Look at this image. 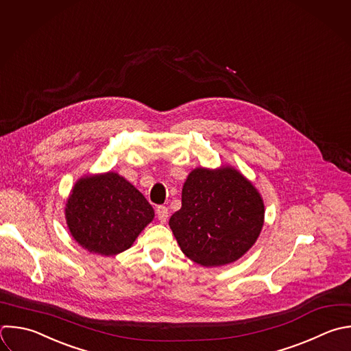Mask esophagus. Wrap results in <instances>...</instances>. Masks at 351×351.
Returning a JSON list of instances; mask_svg holds the SVG:
<instances>
[{
    "instance_id": "obj_1",
    "label": "esophagus",
    "mask_w": 351,
    "mask_h": 351,
    "mask_svg": "<svg viewBox=\"0 0 351 351\" xmlns=\"http://www.w3.org/2000/svg\"><path fill=\"white\" fill-rule=\"evenodd\" d=\"M156 215H158V219H159L162 223L166 222V219H167V217H169V210H167V207L159 206V207L156 208Z\"/></svg>"
}]
</instances>
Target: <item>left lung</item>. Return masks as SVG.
Here are the masks:
<instances>
[{
  "label": "left lung",
  "instance_id": "1",
  "mask_svg": "<svg viewBox=\"0 0 351 351\" xmlns=\"http://www.w3.org/2000/svg\"><path fill=\"white\" fill-rule=\"evenodd\" d=\"M263 217L259 193L237 170L196 169L184 184L182 206L169 225L182 252L208 267L244 255L258 239Z\"/></svg>",
  "mask_w": 351,
  "mask_h": 351
}]
</instances>
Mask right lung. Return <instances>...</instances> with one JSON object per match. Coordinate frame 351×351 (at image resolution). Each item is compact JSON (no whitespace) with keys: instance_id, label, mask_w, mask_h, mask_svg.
I'll return each instance as SVG.
<instances>
[{"instance_id":"obj_1","label":"right lung","mask_w":351,"mask_h":351,"mask_svg":"<svg viewBox=\"0 0 351 351\" xmlns=\"http://www.w3.org/2000/svg\"><path fill=\"white\" fill-rule=\"evenodd\" d=\"M154 215L143 193L117 173L80 180L66 207L73 237L104 256L128 250Z\"/></svg>"}]
</instances>
